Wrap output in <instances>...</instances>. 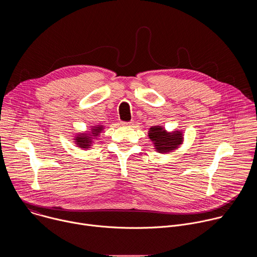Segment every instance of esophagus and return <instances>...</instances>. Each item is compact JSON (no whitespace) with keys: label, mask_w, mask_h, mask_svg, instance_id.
Wrapping results in <instances>:
<instances>
[{"label":"esophagus","mask_w":257,"mask_h":257,"mask_svg":"<svg viewBox=\"0 0 257 257\" xmlns=\"http://www.w3.org/2000/svg\"><path fill=\"white\" fill-rule=\"evenodd\" d=\"M133 124H134V122H132V121H131V122H122V123H121L122 126H127V127H130V126H132Z\"/></svg>","instance_id":"1"}]
</instances>
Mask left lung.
<instances>
[{"instance_id":"1","label":"left lung","mask_w":257,"mask_h":257,"mask_svg":"<svg viewBox=\"0 0 257 257\" xmlns=\"http://www.w3.org/2000/svg\"><path fill=\"white\" fill-rule=\"evenodd\" d=\"M148 134L159 154L173 153L184 141V135L181 130L169 132L163 126H152Z\"/></svg>"}]
</instances>
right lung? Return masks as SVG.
<instances>
[{"label":"right lung","instance_id":"obj_1","mask_svg":"<svg viewBox=\"0 0 257 257\" xmlns=\"http://www.w3.org/2000/svg\"><path fill=\"white\" fill-rule=\"evenodd\" d=\"M90 129L86 130L85 132H78L75 137H74V143L77 145V148L81 150H88L90 149L94 139H97L101 131L103 130L104 126L103 125H94L89 127Z\"/></svg>","mask_w":257,"mask_h":257}]
</instances>
